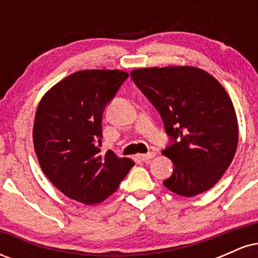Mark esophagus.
<instances>
[{"label": "esophagus", "instance_id": "obj_1", "mask_svg": "<svg viewBox=\"0 0 258 258\" xmlns=\"http://www.w3.org/2000/svg\"><path fill=\"white\" fill-rule=\"evenodd\" d=\"M155 156L154 153H148V154H139L137 158L141 160V161H149L150 159H153Z\"/></svg>", "mask_w": 258, "mask_h": 258}]
</instances>
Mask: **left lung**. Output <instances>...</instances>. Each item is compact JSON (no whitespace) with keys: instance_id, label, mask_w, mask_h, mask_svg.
<instances>
[{"instance_id":"left-lung-1","label":"left lung","mask_w":258,"mask_h":258,"mask_svg":"<svg viewBox=\"0 0 258 258\" xmlns=\"http://www.w3.org/2000/svg\"><path fill=\"white\" fill-rule=\"evenodd\" d=\"M131 78L159 111L171 139L162 154L174 168L164 185L188 198L209 190L238 147V120L223 86L194 67L144 68L132 70Z\"/></svg>"}]
</instances>
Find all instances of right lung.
<instances>
[{
	"instance_id": "right-lung-1",
	"label": "right lung",
	"mask_w": 258,
	"mask_h": 258,
	"mask_svg": "<svg viewBox=\"0 0 258 258\" xmlns=\"http://www.w3.org/2000/svg\"><path fill=\"white\" fill-rule=\"evenodd\" d=\"M127 78L120 70H81L53 86L37 106L35 153L47 178L70 199L102 203L135 165L99 148L103 111Z\"/></svg>"
}]
</instances>
